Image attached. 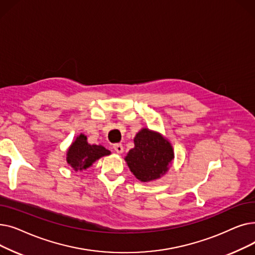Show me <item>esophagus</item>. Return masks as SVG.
Segmentation results:
<instances>
[{
    "mask_svg": "<svg viewBox=\"0 0 255 255\" xmlns=\"http://www.w3.org/2000/svg\"><path fill=\"white\" fill-rule=\"evenodd\" d=\"M113 149H114L117 153H119V154L123 153V151H124V148H123L122 143H115V144L113 145Z\"/></svg>",
    "mask_w": 255,
    "mask_h": 255,
    "instance_id": "34e87169",
    "label": "esophagus"
}]
</instances>
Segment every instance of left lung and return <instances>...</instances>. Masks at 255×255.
Instances as JSON below:
<instances>
[{
	"label": "left lung",
	"instance_id": "1",
	"mask_svg": "<svg viewBox=\"0 0 255 255\" xmlns=\"http://www.w3.org/2000/svg\"><path fill=\"white\" fill-rule=\"evenodd\" d=\"M172 159L170 143L159 133L145 128L137 133L134 148L125 158L133 175L141 182H150L164 175Z\"/></svg>",
	"mask_w": 255,
	"mask_h": 255
}]
</instances>
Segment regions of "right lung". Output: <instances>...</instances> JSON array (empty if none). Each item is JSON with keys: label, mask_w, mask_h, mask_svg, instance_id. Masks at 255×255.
<instances>
[{"label": "right lung", "mask_w": 255, "mask_h": 255, "mask_svg": "<svg viewBox=\"0 0 255 255\" xmlns=\"http://www.w3.org/2000/svg\"><path fill=\"white\" fill-rule=\"evenodd\" d=\"M110 154L111 152L102 145L89 144L87 136L80 134L67 152V162L75 171L83 170L91 166L100 157Z\"/></svg>", "instance_id": "add662e5"}]
</instances>
